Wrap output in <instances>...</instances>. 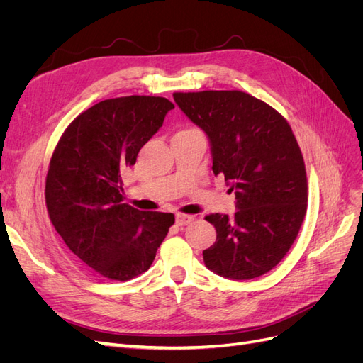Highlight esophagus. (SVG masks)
I'll use <instances>...</instances> for the list:
<instances>
[{
  "label": "esophagus",
  "mask_w": 363,
  "mask_h": 363,
  "mask_svg": "<svg viewBox=\"0 0 363 363\" xmlns=\"http://www.w3.org/2000/svg\"><path fill=\"white\" fill-rule=\"evenodd\" d=\"M194 221V216L191 215H182V213H177L175 215V224L183 227V225H188Z\"/></svg>",
  "instance_id": "1"
}]
</instances>
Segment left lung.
Wrapping results in <instances>:
<instances>
[{
  "mask_svg": "<svg viewBox=\"0 0 363 363\" xmlns=\"http://www.w3.org/2000/svg\"><path fill=\"white\" fill-rule=\"evenodd\" d=\"M172 96L206 133L213 174L236 196L233 216H206L216 240L203 251L204 265L230 280L263 276L289 251L307 208L304 160L288 121L240 91Z\"/></svg>",
  "mask_w": 363,
  "mask_h": 363,
  "instance_id": "8db88e82",
  "label": "left lung"
}]
</instances>
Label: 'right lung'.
<instances>
[{
    "label": "right lung",
    "mask_w": 363,
    "mask_h": 363,
    "mask_svg": "<svg viewBox=\"0 0 363 363\" xmlns=\"http://www.w3.org/2000/svg\"><path fill=\"white\" fill-rule=\"evenodd\" d=\"M174 104L162 96L96 103L65 130L45 183L51 223L72 255L103 277L145 272L174 224L172 213L124 203L123 172L155 136Z\"/></svg>",
    "instance_id": "obj_1"
}]
</instances>
